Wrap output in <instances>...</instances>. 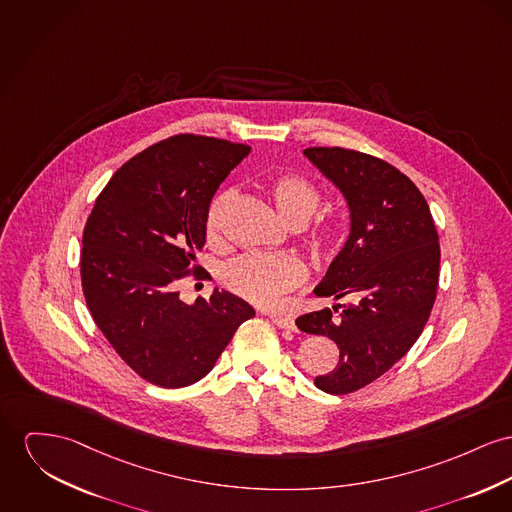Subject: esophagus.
<instances>
[{
	"label": "esophagus",
	"instance_id": "34e87169",
	"mask_svg": "<svg viewBox=\"0 0 512 512\" xmlns=\"http://www.w3.org/2000/svg\"><path fill=\"white\" fill-rule=\"evenodd\" d=\"M273 324L277 328H283V330H295V320L291 316H283V314H270Z\"/></svg>",
	"mask_w": 512,
	"mask_h": 512
}]
</instances>
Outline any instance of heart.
I'll return each mask as SVG.
<instances>
[{"label":"heart","instance_id":"1","mask_svg":"<svg viewBox=\"0 0 512 512\" xmlns=\"http://www.w3.org/2000/svg\"><path fill=\"white\" fill-rule=\"evenodd\" d=\"M235 192H221L207 211V235L219 233L221 217L231 204ZM270 196L277 213L291 225H305L320 205L318 188L299 174H281L270 182ZM221 279L240 297L260 307H273L283 295L299 287L307 279L305 264L291 254L277 256H244L237 262L225 266Z\"/></svg>","mask_w":512,"mask_h":512}]
</instances>
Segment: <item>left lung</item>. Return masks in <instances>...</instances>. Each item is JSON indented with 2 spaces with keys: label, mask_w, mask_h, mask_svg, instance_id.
<instances>
[{
  "label": "left lung",
  "mask_w": 512,
  "mask_h": 512,
  "mask_svg": "<svg viewBox=\"0 0 512 512\" xmlns=\"http://www.w3.org/2000/svg\"><path fill=\"white\" fill-rule=\"evenodd\" d=\"M303 153L349 209V235L314 295L351 303L334 305L338 316L303 314L297 326L338 343V367L314 384L347 394L384 375L421 336L437 297L439 235L423 194L396 167L341 147Z\"/></svg>",
  "instance_id": "obj_1"
}]
</instances>
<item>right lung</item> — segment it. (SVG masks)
<instances>
[{"instance_id":"obj_1","label":"right lung","mask_w":512,"mask_h":512,"mask_svg":"<svg viewBox=\"0 0 512 512\" xmlns=\"http://www.w3.org/2000/svg\"><path fill=\"white\" fill-rule=\"evenodd\" d=\"M248 153V145L215 137L159 141L114 172L87 219V307L116 353L151 384L198 382L256 314L225 289L192 305L176 291L204 248L213 194Z\"/></svg>"}]
</instances>
